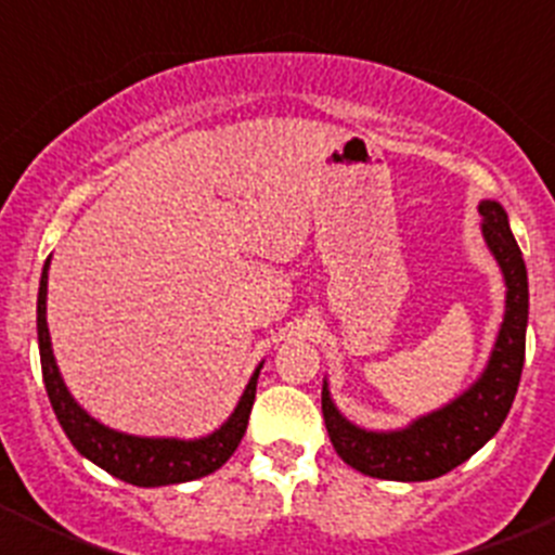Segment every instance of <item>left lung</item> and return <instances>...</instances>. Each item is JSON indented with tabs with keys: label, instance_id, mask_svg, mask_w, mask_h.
<instances>
[{
	"label": "left lung",
	"instance_id": "8db88e82",
	"mask_svg": "<svg viewBox=\"0 0 555 555\" xmlns=\"http://www.w3.org/2000/svg\"><path fill=\"white\" fill-rule=\"evenodd\" d=\"M483 238L506 278V317L483 375L444 409L420 416L403 430H364L338 414L327 384L322 416L333 448L358 473L384 480H434L478 453L500 430L517 395L526 361L528 272L503 205L483 199Z\"/></svg>",
	"mask_w": 555,
	"mask_h": 555
}]
</instances>
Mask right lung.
I'll use <instances>...</instances> for the list:
<instances>
[{
	"label": "right lung",
	"instance_id": "obj_1",
	"mask_svg": "<svg viewBox=\"0 0 555 555\" xmlns=\"http://www.w3.org/2000/svg\"><path fill=\"white\" fill-rule=\"evenodd\" d=\"M47 269L49 261L43 263L41 286H38V350H41L43 386H47L49 403L55 409L57 423L66 430L68 442L75 444L88 461H94L96 467L111 473L113 478L132 483V487H169V483H185V480L217 473L235 453L244 430H247L261 366L249 377L247 389H244L242 400H238L228 423L210 436H203V439H191V442H185V439H146V436H130L105 428L102 423H96L94 416H88L75 403V397L68 395L61 370L55 364V356H52L47 327Z\"/></svg>",
	"mask_w": 555,
	"mask_h": 555
}]
</instances>
